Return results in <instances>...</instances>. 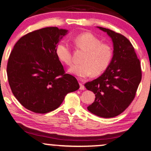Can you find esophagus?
<instances>
[{
    "label": "esophagus",
    "instance_id": "esophagus-1",
    "mask_svg": "<svg viewBox=\"0 0 151 151\" xmlns=\"http://www.w3.org/2000/svg\"><path fill=\"white\" fill-rule=\"evenodd\" d=\"M79 85H80V89L81 90H84L85 89V86H84V84L82 83H79Z\"/></svg>",
    "mask_w": 151,
    "mask_h": 151
}]
</instances>
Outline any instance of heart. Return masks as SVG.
<instances>
[{
  "mask_svg": "<svg viewBox=\"0 0 151 151\" xmlns=\"http://www.w3.org/2000/svg\"><path fill=\"white\" fill-rule=\"evenodd\" d=\"M74 44L78 49L85 52L81 61V65L72 66L70 73L80 78H86L91 75L99 76L108 69L113 58V49L107 43L93 35L86 32L74 38ZM59 60L66 65L72 64V56L70 46L66 41H61L55 50Z\"/></svg>",
  "mask_w": 151,
  "mask_h": 151,
  "instance_id": "obj_1",
  "label": "heart"
}]
</instances>
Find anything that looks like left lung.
I'll list each match as a JSON object with an SVG mask.
<instances>
[{
  "mask_svg": "<svg viewBox=\"0 0 151 151\" xmlns=\"http://www.w3.org/2000/svg\"><path fill=\"white\" fill-rule=\"evenodd\" d=\"M98 27L111 38L114 55L108 69L97 79L84 84L96 96L87 109L98 116L112 118L124 111L135 98L141 81V63L132 44L125 36Z\"/></svg>",
  "mask_w": 151,
  "mask_h": 151,
  "instance_id": "1",
  "label": "left lung"
}]
</instances>
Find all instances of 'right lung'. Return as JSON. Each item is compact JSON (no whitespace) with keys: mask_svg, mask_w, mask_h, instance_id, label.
<instances>
[{"mask_svg":"<svg viewBox=\"0 0 151 151\" xmlns=\"http://www.w3.org/2000/svg\"><path fill=\"white\" fill-rule=\"evenodd\" d=\"M67 30L47 27L22 36L15 43L7 65L15 97L25 109L46 114L58 109L68 93L79 89L75 77L66 74L55 52Z\"/></svg>","mask_w":151,"mask_h":151,"instance_id":"add662e5","label":"right lung"}]
</instances>
